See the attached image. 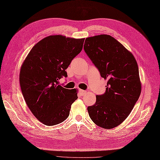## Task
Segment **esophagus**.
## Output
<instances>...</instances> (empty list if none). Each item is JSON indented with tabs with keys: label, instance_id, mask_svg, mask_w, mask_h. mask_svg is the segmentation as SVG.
Segmentation results:
<instances>
[{
	"label": "esophagus",
	"instance_id": "esophagus-1",
	"mask_svg": "<svg viewBox=\"0 0 160 160\" xmlns=\"http://www.w3.org/2000/svg\"><path fill=\"white\" fill-rule=\"evenodd\" d=\"M79 92H80V95H84V94H85L86 92H87V91H84V90H82V89H80V90H79Z\"/></svg>",
	"mask_w": 160,
	"mask_h": 160
}]
</instances>
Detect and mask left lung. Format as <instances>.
I'll use <instances>...</instances> for the list:
<instances>
[{
  "label": "left lung",
  "mask_w": 160,
  "mask_h": 160,
  "mask_svg": "<svg viewBox=\"0 0 160 160\" xmlns=\"http://www.w3.org/2000/svg\"><path fill=\"white\" fill-rule=\"evenodd\" d=\"M84 51L108 80L106 91L97 95L96 103L88 107L92 121L105 129H112L124 122L141 92L138 68L132 53L112 36L100 34L86 38Z\"/></svg>",
  "instance_id": "8db88e82"
}]
</instances>
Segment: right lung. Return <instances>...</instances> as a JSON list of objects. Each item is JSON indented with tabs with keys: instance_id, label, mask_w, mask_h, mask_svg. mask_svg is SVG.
Wrapping results in <instances>:
<instances>
[{
	"instance_id": "add662e5",
	"label": "right lung",
	"mask_w": 160,
	"mask_h": 160,
	"mask_svg": "<svg viewBox=\"0 0 160 160\" xmlns=\"http://www.w3.org/2000/svg\"><path fill=\"white\" fill-rule=\"evenodd\" d=\"M84 38L51 35L31 49L21 66L19 83L31 112L47 126L63 122L69 115L72 104L78 99V89L58 84L72 60L83 47Z\"/></svg>"
}]
</instances>
